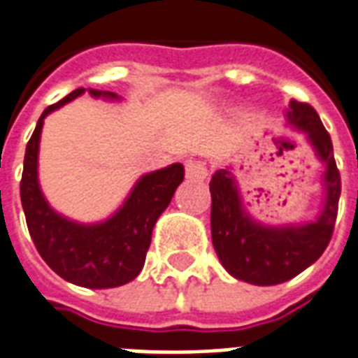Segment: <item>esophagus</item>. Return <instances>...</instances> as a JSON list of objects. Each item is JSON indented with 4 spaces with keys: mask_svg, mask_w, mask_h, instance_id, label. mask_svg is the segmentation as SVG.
Here are the masks:
<instances>
[{
    "mask_svg": "<svg viewBox=\"0 0 358 358\" xmlns=\"http://www.w3.org/2000/svg\"><path fill=\"white\" fill-rule=\"evenodd\" d=\"M209 176L207 166L201 161H187L186 163V178L192 182H203Z\"/></svg>",
    "mask_w": 358,
    "mask_h": 358,
    "instance_id": "1",
    "label": "esophagus"
}]
</instances>
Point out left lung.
Listing matches in <instances>:
<instances>
[{"mask_svg": "<svg viewBox=\"0 0 358 358\" xmlns=\"http://www.w3.org/2000/svg\"><path fill=\"white\" fill-rule=\"evenodd\" d=\"M292 130L301 132L326 166L324 201L315 220L303 224L272 226L249 215L241 199L234 166L210 178V236L218 261L228 274L253 285H276L292 280L318 261L330 243L341 194L339 171L334 161L330 134L307 103L292 101L285 109Z\"/></svg>", "mask_w": 358, "mask_h": 358, "instance_id": "8db88e82", "label": "left lung"}]
</instances>
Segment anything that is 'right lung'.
<instances>
[{"instance_id": "1", "label": "right lung", "mask_w": 358, "mask_h": 358, "mask_svg": "<svg viewBox=\"0 0 358 358\" xmlns=\"http://www.w3.org/2000/svg\"><path fill=\"white\" fill-rule=\"evenodd\" d=\"M84 92V88L74 90L42 113L24 153L20 201L28 232L48 266L71 284L107 289L132 282L141 272L155 222L182 184L184 166L174 163L143 174L134 184L124 203L101 222L84 224L57 213L45 199L38 180L43 118ZM88 94L109 101L120 99L117 94L103 90L88 88Z\"/></svg>"}]
</instances>
